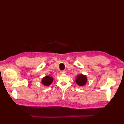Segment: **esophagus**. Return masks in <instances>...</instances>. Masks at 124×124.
<instances>
[{"mask_svg":"<svg viewBox=\"0 0 124 124\" xmlns=\"http://www.w3.org/2000/svg\"><path fill=\"white\" fill-rule=\"evenodd\" d=\"M60 73H61V74H64V73H65V71H61L60 72Z\"/></svg>","mask_w":124,"mask_h":124,"instance_id":"esophagus-1","label":"esophagus"}]
</instances>
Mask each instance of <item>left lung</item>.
Segmentation results:
<instances>
[{"instance_id":"left-lung-1","label":"left lung","mask_w":124,"mask_h":124,"mask_svg":"<svg viewBox=\"0 0 124 124\" xmlns=\"http://www.w3.org/2000/svg\"><path fill=\"white\" fill-rule=\"evenodd\" d=\"M75 81L78 86H83L86 85L87 81V77L85 75L79 74L76 76Z\"/></svg>"}]
</instances>
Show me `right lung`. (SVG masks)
<instances>
[{
  "mask_svg": "<svg viewBox=\"0 0 124 124\" xmlns=\"http://www.w3.org/2000/svg\"><path fill=\"white\" fill-rule=\"evenodd\" d=\"M54 78L52 77H50L49 76H45L41 79V84L45 86H48L51 85Z\"/></svg>",
  "mask_w": 124,
  "mask_h": 124,
  "instance_id": "obj_1",
  "label": "right lung"
}]
</instances>
